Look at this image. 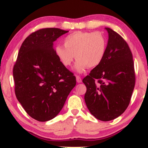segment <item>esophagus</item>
<instances>
[{"label": "esophagus", "instance_id": "34e87169", "mask_svg": "<svg viewBox=\"0 0 148 148\" xmlns=\"http://www.w3.org/2000/svg\"><path fill=\"white\" fill-rule=\"evenodd\" d=\"M76 80H77V83H81L82 82V78H81L80 77L78 76V75L76 76Z\"/></svg>", "mask_w": 148, "mask_h": 148}]
</instances>
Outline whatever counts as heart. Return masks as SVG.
Wrapping results in <instances>:
<instances>
[{
    "label": "heart",
    "mask_w": 148,
    "mask_h": 148,
    "mask_svg": "<svg viewBox=\"0 0 148 148\" xmlns=\"http://www.w3.org/2000/svg\"><path fill=\"white\" fill-rule=\"evenodd\" d=\"M63 44L64 47L56 46V56L65 66L71 64L75 56V69L79 73L98 66L106 52V38L98 32H75L64 38Z\"/></svg>",
    "instance_id": "1"
}]
</instances>
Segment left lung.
Returning a JSON list of instances; mask_svg holds the SVG:
<instances>
[{
    "instance_id": "left-lung-1",
    "label": "left lung",
    "mask_w": 148,
    "mask_h": 148,
    "mask_svg": "<svg viewBox=\"0 0 148 148\" xmlns=\"http://www.w3.org/2000/svg\"><path fill=\"white\" fill-rule=\"evenodd\" d=\"M106 29L108 41L104 57L82 81L87 88L86 106L91 114L102 121L113 120L125 112L135 84L134 62L129 45L114 30Z\"/></svg>"
}]
</instances>
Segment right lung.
<instances>
[{
    "instance_id": "right-lung-1",
    "label": "right lung",
    "mask_w": 148,
    "mask_h": 148,
    "mask_svg": "<svg viewBox=\"0 0 148 148\" xmlns=\"http://www.w3.org/2000/svg\"><path fill=\"white\" fill-rule=\"evenodd\" d=\"M68 31L44 28L33 32L20 47L13 66L15 93L25 112L40 122L54 119L76 85L73 73L61 63L53 42Z\"/></svg>"
}]
</instances>
